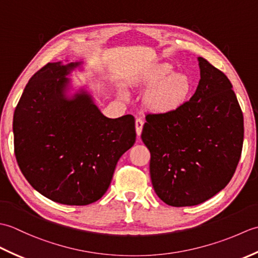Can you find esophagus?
I'll list each match as a JSON object with an SVG mask.
<instances>
[{
	"instance_id": "esophagus-1",
	"label": "esophagus",
	"mask_w": 258,
	"mask_h": 258,
	"mask_svg": "<svg viewBox=\"0 0 258 258\" xmlns=\"http://www.w3.org/2000/svg\"><path fill=\"white\" fill-rule=\"evenodd\" d=\"M143 125H144V120L143 119L136 118V120H135V128H136V134H138V136H140L142 134Z\"/></svg>"
}]
</instances>
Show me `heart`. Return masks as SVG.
I'll use <instances>...</instances> for the list:
<instances>
[{"mask_svg":"<svg viewBox=\"0 0 258 258\" xmlns=\"http://www.w3.org/2000/svg\"><path fill=\"white\" fill-rule=\"evenodd\" d=\"M173 65L160 63L139 76L136 84L151 89L145 97V105L152 113L165 115L177 111L188 101L191 81L184 73L174 72ZM120 95L126 96L125 92Z\"/></svg>","mask_w":258,"mask_h":258,"instance_id":"1","label":"heart"}]
</instances>
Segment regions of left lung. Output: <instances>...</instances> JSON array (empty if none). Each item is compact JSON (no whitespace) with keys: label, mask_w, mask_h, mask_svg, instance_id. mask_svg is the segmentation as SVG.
<instances>
[{"label":"left lung","mask_w":258,"mask_h":258,"mask_svg":"<svg viewBox=\"0 0 258 258\" xmlns=\"http://www.w3.org/2000/svg\"><path fill=\"white\" fill-rule=\"evenodd\" d=\"M194 95L173 113L149 114L142 141L160 199L175 207L210 200L229 183L242 154L244 118L233 85L222 71L197 57Z\"/></svg>","instance_id":"obj_1"}]
</instances>
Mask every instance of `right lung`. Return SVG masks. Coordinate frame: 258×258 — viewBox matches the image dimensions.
<instances>
[{"mask_svg":"<svg viewBox=\"0 0 258 258\" xmlns=\"http://www.w3.org/2000/svg\"><path fill=\"white\" fill-rule=\"evenodd\" d=\"M82 62L48 63L26 84L13 116L14 152L21 172L43 196L87 205L105 194L124 153L135 143L132 115L108 118L89 91L68 76Z\"/></svg>","mask_w":258,"mask_h":258,"instance_id":"obj_1","label":"right lung"}]
</instances>
